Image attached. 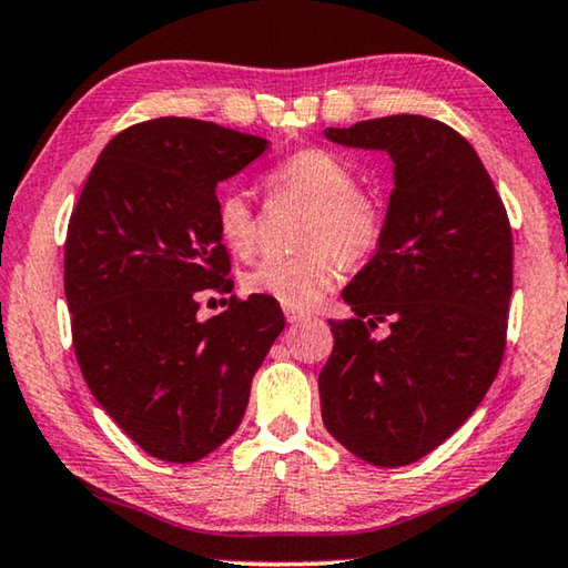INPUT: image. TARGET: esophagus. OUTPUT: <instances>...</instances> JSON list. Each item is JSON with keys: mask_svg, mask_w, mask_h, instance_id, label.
Masks as SVG:
<instances>
[{"mask_svg": "<svg viewBox=\"0 0 568 568\" xmlns=\"http://www.w3.org/2000/svg\"><path fill=\"white\" fill-rule=\"evenodd\" d=\"M284 317H286V323H292V325L304 323V320H307V315H304V312L292 310V307H284Z\"/></svg>", "mask_w": 568, "mask_h": 568, "instance_id": "esophagus-1", "label": "esophagus"}]
</instances>
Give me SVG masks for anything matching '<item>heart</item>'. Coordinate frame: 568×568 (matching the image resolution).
Wrapping results in <instances>:
<instances>
[{
    "label": "heart",
    "instance_id": "heart-1",
    "mask_svg": "<svg viewBox=\"0 0 568 568\" xmlns=\"http://www.w3.org/2000/svg\"><path fill=\"white\" fill-rule=\"evenodd\" d=\"M274 192L297 194L315 207L304 227L302 245L310 253L297 258H266L243 278L245 292L268 297L284 307L307 310L323 300L345 266H356L376 251L384 220L379 207L361 194L356 171L341 155L323 148H304L271 171ZM220 241L235 256L256 251V217L248 194L227 186L215 200Z\"/></svg>",
    "mask_w": 568,
    "mask_h": 568
}]
</instances>
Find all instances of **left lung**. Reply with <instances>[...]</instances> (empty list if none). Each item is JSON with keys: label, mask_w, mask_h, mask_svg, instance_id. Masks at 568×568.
<instances>
[{"label": "left lung", "mask_w": 568, "mask_h": 568, "mask_svg": "<svg viewBox=\"0 0 568 568\" xmlns=\"http://www.w3.org/2000/svg\"><path fill=\"white\" fill-rule=\"evenodd\" d=\"M327 141L389 153L382 241L343 290L320 372L323 423L374 466H407L462 427L503 364L513 233L471 143L423 114L327 128ZM390 323L384 339L371 335Z\"/></svg>", "instance_id": "1"}]
</instances>
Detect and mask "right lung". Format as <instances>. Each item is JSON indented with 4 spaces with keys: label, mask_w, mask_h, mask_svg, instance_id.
Returning a JSON list of instances; mask_svg holds the SVG:
<instances>
[{
    "label": "right lung",
    "mask_w": 568,
    "mask_h": 568,
    "mask_svg": "<svg viewBox=\"0 0 568 568\" xmlns=\"http://www.w3.org/2000/svg\"><path fill=\"white\" fill-rule=\"evenodd\" d=\"M266 148L215 122H138L106 143L71 212L63 290L79 368L104 413L161 462L223 446L284 331L278 302L258 294L196 317L200 292L233 290L215 189Z\"/></svg>",
    "instance_id": "right-lung-1"
}]
</instances>
